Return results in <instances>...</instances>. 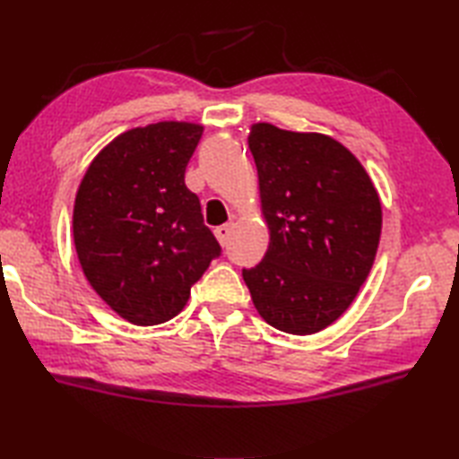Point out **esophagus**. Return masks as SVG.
<instances>
[{
    "instance_id": "1",
    "label": "esophagus",
    "mask_w": 459,
    "mask_h": 459,
    "mask_svg": "<svg viewBox=\"0 0 459 459\" xmlns=\"http://www.w3.org/2000/svg\"><path fill=\"white\" fill-rule=\"evenodd\" d=\"M232 235V222L229 224H221V227L214 229V237L221 242V247H227L229 245V238Z\"/></svg>"
}]
</instances>
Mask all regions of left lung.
I'll return each mask as SVG.
<instances>
[{"mask_svg":"<svg viewBox=\"0 0 459 459\" xmlns=\"http://www.w3.org/2000/svg\"><path fill=\"white\" fill-rule=\"evenodd\" d=\"M270 245L242 270L268 325L311 335L353 304L377 256L383 209L373 179L343 143L317 132L250 126Z\"/></svg>","mask_w":459,"mask_h":459,"instance_id":"left-lung-1","label":"left lung"}]
</instances>
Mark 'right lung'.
<instances>
[{
  "mask_svg": "<svg viewBox=\"0 0 459 459\" xmlns=\"http://www.w3.org/2000/svg\"><path fill=\"white\" fill-rule=\"evenodd\" d=\"M201 135V124L178 120L126 130L96 153L76 191L81 268L106 306L134 325L178 316L221 255L185 185Z\"/></svg>",
  "mask_w": 459,
  "mask_h": 459,
  "instance_id": "obj_1",
  "label": "right lung"
}]
</instances>
